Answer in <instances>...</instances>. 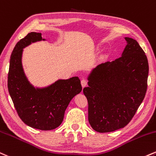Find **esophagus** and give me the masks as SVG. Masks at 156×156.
I'll use <instances>...</instances> for the list:
<instances>
[{
	"label": "esophagus",
	"instance_id": "34e87169",
	"mask_svg": "<svg viewBox=\"0 0 156 156\" xmlns=\"http://www.w3.org/2000/svg\"><path fill=\"white\" fill-rule=\"evenodd\" d=\"M86 85H87V80H86V79H82L81 80V86L82 87L84 88L85 86H86Z\"/></svg>",
	"mask_w": 156,
	"mask_h": 156
}]
</instances>
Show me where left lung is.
Returning <instances> with one entry per match:
<instances>
[{"instance_id":"left-lung-1","label":"left lung","mask_w":156,"mask_h":156,"mask_svg":"<svg viewBox=\"0 0 156 156\" xmlns=\"http://www.w3.org/2000/svg\"><path fill=\"white\" fill-rule=\"evenodd\" d=\"M122 56L102 63L88 77L83 94L88 100L89 122L97 132L126 126L145 97L149 72L147 58L137 41L126 37Z\"/></svg>"}]
</instances>
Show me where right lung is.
Segmentation results:
<instances>
[{
	"label": "right lung",
	"instance_id": "add662e5",
	"mask_svg": "<svg viewBox=\"0 0 156 156\" xmlns=\"http://www.w3.org/2000/svg\"><path fill=\"white\" fill-rule=\"evenodd\" d=\"M42 40L41 33L32 32L16 44L9 64L8 89L22 121L32 128L48 131L61 124L69 103L82 86L78 77L58 80L45 88L30 83L22 67L23 48Z\"/></svg>",
	"mask_w": 156,
	"mask_h": 156
}]
</instances>
